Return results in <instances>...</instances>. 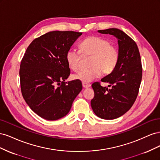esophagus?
<instances>
[{"instance_id": "1", "label": "esophagus", "mask_w": 160, "mask_h": 160, "mask_svg": "<svg viewBox=\"0 0 160 160\" xmlns=\"http://www.w3.org/2000/svg\"><path fill=\"white\" fill-rule=\"evenodd\" d=\"M82 85H83V88H88L91 87V84L88 83H82Z\"/></svg>"}]
</instances>
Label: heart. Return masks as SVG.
<instances>
[{"label": "heart", "instance_id": "heart-1", "mask_svg": "<svg viewBox=\"0 0 160 160\" xmlns=\"http://www.w3.org/2000/svg\"><path fill=\"white\" fill-rule=\"evenodd\" d=\"M82 55L91 56L90 68L79 71L72 75V78L83 83H89L102 74H110L117 66L119 59V51L111 45L108 40L99 37L91 36L86 38L80 44ZM81 52L73 48L67 51L66 60L71 69L77 70L81 59Z\"/></svg>", "mask_w": 160, "mask_h": 160}]
</instances>
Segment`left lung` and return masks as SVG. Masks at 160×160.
Returning <instances> with one entry per match:
<instances>
[{
	"mask_svg": "<svg viewBox=\"0 0 160 160\" xmlns=\"http://www.w3.org/2000/svg\"><path fill=\"white\" fill-rule=\"evenodd\" d=\"M98 32L117 38L119 59L113 71L101 79L112 85L111 89L98 82L92 84L95 96L91 105L98 117L114 119L129 111L137 98L142 78L141 57L136 43L123 31L111 28Z\"/></svg>",
	"mask_w": 160,
	"mask_h": 160,
	"instance_id": "8db88e82",
	"label": "left lung"
}]
</instances>
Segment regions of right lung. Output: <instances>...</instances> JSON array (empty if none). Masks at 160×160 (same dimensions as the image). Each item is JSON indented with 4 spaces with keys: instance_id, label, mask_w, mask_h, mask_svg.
<instances>
[{
    "instance_id": "add662e5",
    "label": "right lung",
    "mask_w": 160,
    "mask_h": 160,
    "mask_svg": "<svg viewBox=\"0 0 160 160\" xmlns=\"http://www.w3.org/2000/svg\"><path fill=\"white\" fill-rule=\"evenodd\" d=\"M81 35L49 32L33 40L24 55L19 71L22 95L29 108L43 119L65 117L82 90L79 80L65 82L71 72L66 53Z\"/></svg>"
}]
</instances>
